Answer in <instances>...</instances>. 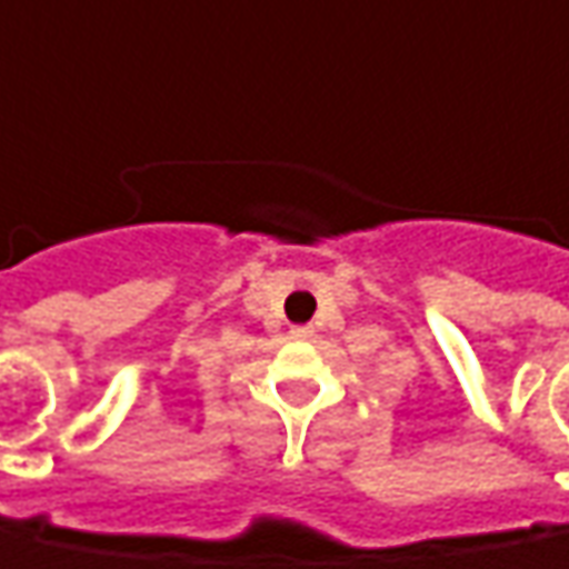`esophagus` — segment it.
Instances as JSON below:
<instances>
[{"instance_id": "obj_1", "label": "esophagus", "mask_w": 569, "mask_h": 569, "mask_svg": "<svg viewBox=\"0 0 569 569\" xmlns=\"http://www.w3.org/2000/svg\"><path fill=\"white\" fill-rule=\"evenodd\" d=\"M292 336H296V339H311L313 326H292Z\"/></svg>"}]
</instances>
